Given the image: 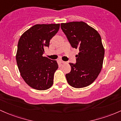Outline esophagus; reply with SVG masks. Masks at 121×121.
Returning <instances> with one entry per match:
<instances>
[{"label":"esophagus","mask_w":121,"mask_h":121,"mask_svg":"<svg viewBox=\"0 0 121 121\" xmlns=\"http://www.w3.org/2000/svg\"><path fill=\"white\" fill-rule=\"evenodd\" d=\"M60 62L62 63H66V62H65V61H63V60H60Z\"/></svg>","instance_id":"esophagus-1"}]
</instances>
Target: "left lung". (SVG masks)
Instances as JSON below:
<instances>
[{
	"label": "left lung",
	"instance_id": "obj_1",
	"mask_svg": "<svg viewBox=\"0 0 121 121\" xmlns=\"http://www.w3.org/2000/svg\"><path fill=\"white\" fill-rule=\"evenodd\" d=\"M61 29L73 48H78L76 63H70L71 71L66 74L68 83L73 87L91 85L102 68L104 49L97 30L83 22L60 24Z\"/></svg>",
	"mask_w": 121,
	"mask_h": 121
}]
</instances>
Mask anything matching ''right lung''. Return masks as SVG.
I'll return each instance as SVG.
<instances>
[{"mask_svg":"<svg viewBox=\"0 0 121 121\" xmlns=\"http://www.w3.org/2000/svg\"><path fill=\"white\" fill-rule=\"evenodd\" d=\"M59 27L60 24H36L24 32L19 40L16 55L17 67L25 82L36 90H47L53 84L58 65L56 60L43 54Z\"/></svg>","mask_w":121,"mask_h":121,"instance_id":"obj_1","label":"right lung"}]
</instances>
